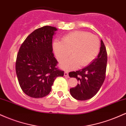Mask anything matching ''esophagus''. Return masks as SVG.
<instances>
[{
    "instance_id": "obj_1",
    "label": "esophagus",
    "mask_w": 126,
    "mask_h": 126,
    "mask_svg": "<svg viewBox=\"0 0 126 126\" xmlns=\"http://www.w3.org/2000/svg\"><path fill=\"white\" fill-rule=\"evenodd\" d=\"M64 76H66V77H67V78L69 77V73H68V72L67 71H65L64 72Z\"/></svg>"
}]
</instances>
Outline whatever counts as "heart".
I'll use <instances>...</instances> for the list:
<instances>
[{
    "mask_svg": "<svg viewBox=\"0 0 126 126\" xmlns=\"http://www.w3.org/2000/svg\"><path fill=\"white\" fill-rule=\"evenodd\" d=\"M100 50V41L96 35L82 31H76L64 35L62 42L53 43V51L60 66L64 69H75L86 66L94 60Z\"/></svg>",
    "mask_w": 126,
    "mask_h": 126,
    "instance_id": "b5f03b06",
    "label": "heart"
}]
</instances>
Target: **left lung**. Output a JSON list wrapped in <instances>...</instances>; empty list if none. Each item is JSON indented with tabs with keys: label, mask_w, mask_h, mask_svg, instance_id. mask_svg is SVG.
Segmentation results:
<instances>
[{
	"label": "left lung",
	"mask_w": 126,
	"mask_h": 126,
	"mask_svg": "<svg viewBox=\"0 0 126 126\" xmlns=\"http://www.w3.org/2000/svg\"><path fill=\"white\" fill-rule=\"evenodd\" d=\"M107 54L102 40L100 51L94 61L81 70L69 73L70 78H75L79 82L74 88L70 89V94L75 99L85 101L94 96L103 84L105 78Z\"/></svg>",
	"instance_id": "obj_1"
}]
</instances>
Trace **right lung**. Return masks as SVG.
I'll list each match as a JSON object with an SVG mask.
<instances>
[{
  "instance_id": "right-lung-1",
  "label": "right lung",
  "mask_w": 126,
  "mask_h": 126,
  "mask_svg": "<svg viewBox=\"0 0 126 126\" xmlns=\"http://www.w3.org/2000/svg\"><path fill=\"white\" fill-rule=\"evenodd\" d=\"M57 29L44 26L30 34L21 45L16 61V73L23 92L32 98L49 94L56 78L64 72L56 67L52 47Z\"/></svg>"
}]
</instances>
